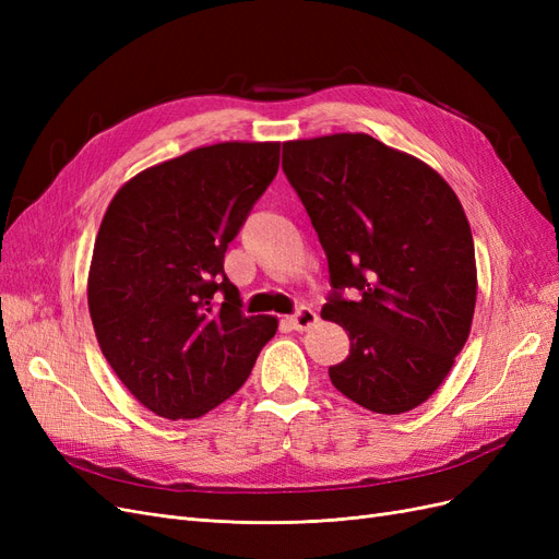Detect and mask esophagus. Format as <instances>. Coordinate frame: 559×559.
<instances>
[{"mask_svg":"<svg viewBox=\"0 0 559 559\" xmlns=\"http://www.w3.org/2000/svg\"><path fill=\"white\" fill-rule=\"evenodd\" d=\"M317 312L312 310V308H308V306H300L292 317H289V324H292V329H296V331H306V329H310V326H314L317 324Z\"/></svg>","mask_w":559,"mask_h":559,"instance_id":"esophagus-1","label":"esophagus"}]
</instances>
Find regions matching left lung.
<instances>
[{
    "instance_id": "left-lung-1",
    "label": "left lung",
    "mask_w": 559,
    "mask_h": 559,
    "mask_svg": "<svg viewBox=\"0 0 559 559\" xmlns=\"http://www.w3.org/2000/svg\"><path fill=\"white\" fill-rule=\"evenodd\" d=\"M282 170L329 261L321 317L349 333L333 386L373 413L417 408L450 373L476 308L462 202L429 165L364 132L286 142Z\"/></svg>"
}]
</instances>
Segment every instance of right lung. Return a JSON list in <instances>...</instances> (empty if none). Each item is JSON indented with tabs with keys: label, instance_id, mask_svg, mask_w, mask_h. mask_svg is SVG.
Masks as SVG:
<instances>
[{
	"label": "right lung",
	"instance_id": "1",
	"mask_svg": "<svg viewBox=\"0 0 559 559\" xmlns=\"http://www.w3.org/2000/svg\"><path fill=\"white\" fill-rule=\"evenodd\" d=\"M280 167L275 142L189 151L130 179L99 226L88 275L97 343L130 394L167 419L230 399L275 335L247 317L224 257Z\"/></svg>",
	"mask_w": 559,
	"mask_h": 559
}]
</instances>
